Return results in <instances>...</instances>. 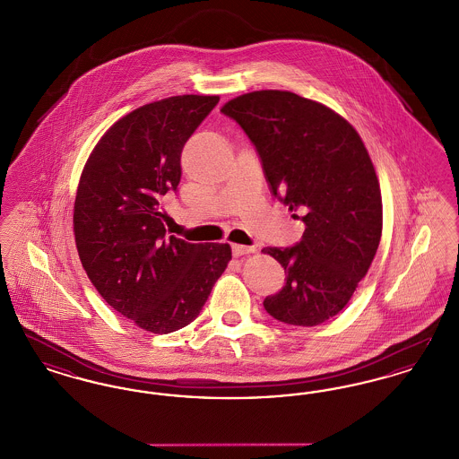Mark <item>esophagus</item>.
Wrapping results in <instances>:
<instances>
[{
  "mask_svg": "<svg viewBox=\"0 0 459 459\" xmlns=\"http://www.w3.org/2000/svg\"><path fill=\"white\" fill-rule=\"evenodd\" d=\"M256 247L253 246H242V244H232V253L234 256H242V255H249V253H255Z\"/></svg>",
  "mask_w": 459,
  "mask_h": 459,
  "instance_id": "34e87169",
  "label": "esophagus"
}]
</instances>
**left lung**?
Returning <instances> with one entry per match:
<instances>
[{
    "label": "left lung",
    "instance_id": "obj_1",
    "mask_svg": "<svg viewBox=\"0 0 459 459\" xmlns=\"http://www.w3.org/2000/svg\"><path fill=\"white\" fill-rule=\"evenodd\" d=\"M255 144L270 191L301 219L290 247H264L285 285L264 309L289 325L315 327L350 303L382 236V196L370 154L346 118L289 91H255L225 103Z\"/></svg>",
    "mask_w": 459,
    "mask_h": 459
}]
</instances>
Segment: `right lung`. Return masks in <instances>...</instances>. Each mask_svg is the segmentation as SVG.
Returning a JSON list of instances; mask_svg holds the SVG:
<instances>
[{
	"label": "right lung",
	"mask_w": 459,
	"mask_h": 459,
	"mask_svg": "<svg viewBox=\"0 0 459 459\" xmlns=\"http://www.w3.org/2000/svg\"><path fill=\"white\" fill-rule=\"evenodd\" d=\"M219 100L184 94L134 109L105 132L79 180L74 234L89 281L153 333L196 320L232 258L229 244L167 238L161 206L180 182L184 144Z\"/></svg>",
	"instance_id": "1"
}]
</instances>
